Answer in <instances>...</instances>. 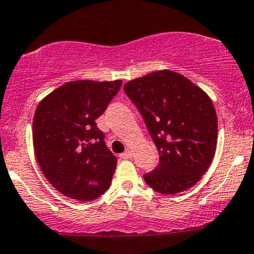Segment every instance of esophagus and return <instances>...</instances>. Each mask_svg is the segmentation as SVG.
<instances>
[{
  "mask_svg": "<svg viewBox=\"0 0 254 254\" xmlns=\"http://www.w3.org/2000/svg\"><path fill=\"white\" fill-rule=\"evenodd\" d=\"M132 157V152L130 150H127L125 152H123L122 155H120V158H123V160H129V158Z\"/></svg>",
  "mask_w": 254,
  "mask_h": 254,
  "instance_id": "1",
  "label": "esophagus"
}]
</instances>
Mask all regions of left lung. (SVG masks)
Instances as JSON below:
<instances>
[{
    "instance_id": "8db88e82",
    "label": "left lung",
    "mask_w": 254,
    "mask_h": 254,
    "mask_svg": "<svg viewBox=\"0 0 254 254\" xmlns=\"http://www.w3.org/2000/svg\"><path fill=\"white\" fill-rule=\"evenodd\" d=\"M125 93L141 113L160 155V163L143 176L161 194H177L200 181L214 158L217 117L205 92L171 70L129 81Z\"/></svg>"
}]
</instances>
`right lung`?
Here are the masks:
<instances>
[{
	"label": "right lung",
	"instance_id": "1",
	"mask_svg": "<svg viewBox=\"0 0 254 254\" xmlns=\"http://www.w3.org/2000/svg\"><path fill=\"white\" fill-rule=\"evenodd\" d=\"M122 79H79L40 101L33 119V145L51 186L71 199L89 201L111 186L117 157L107 148L96 119L103 114Z\"/></svg>",
	"mask_w": 254,
	"mask_h": 254
}]
</instances>
